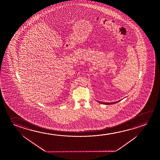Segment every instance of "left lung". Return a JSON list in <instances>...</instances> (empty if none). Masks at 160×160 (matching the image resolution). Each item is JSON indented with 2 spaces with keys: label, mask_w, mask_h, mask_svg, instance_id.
<instances>
[{
  "label": "left lung",
  "mask_w": 160,
  "mask_h": 160,
  "mask_svg": "<svg viewBox=\"0 0 160 160\" xmlns=\"http://www.w3.org/2000/svg\"><path fill=\"white\" fill-rule=\"evenodd\" d=\"M120 102V100H119L118 102H98H98H99V103H101V104H106V105H109V104H115V103H117V102Z\"/></svg>",
  "instance_id": "left-lung-1"
}]
</instances>
